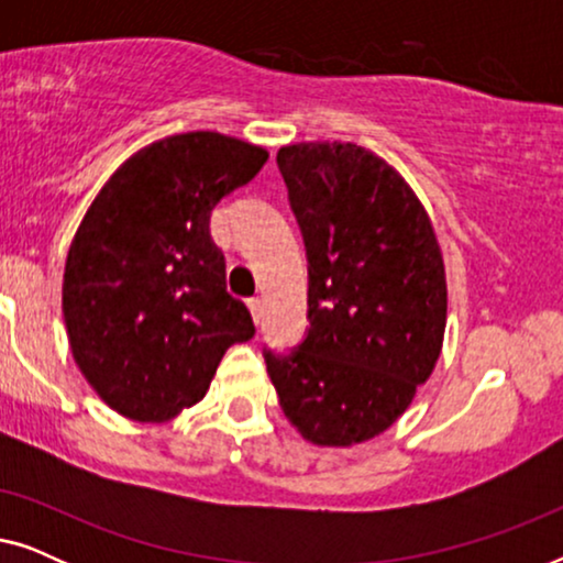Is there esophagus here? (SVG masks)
<instances>
[{"label":"esophagus","instance_id":"34e87169","mask_svg":"<svg viewBox=\"0 0 563 563\" xmlns=\"http://www.w3.org/2000/svg\"><path fill=\"white\" fill-rule=\"evenodd\" d=\"M249 310H251V314H253V322H258L264 320V302H261L258 297H253V299H249Z\"/></svg>","mask_w":563,"mask_h":563}]
</instances>
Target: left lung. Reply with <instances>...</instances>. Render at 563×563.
Here are the masks:
<instances>
[{"label":"left lung","instance_id":"obj_1","mask_svg":"<svg viewBox=\"0 0 563 563\" xmlns=\"http://www.w3.org/2000/svg\"><path fill=\"white\" fill-rule=\"evenodd\" d=\"M276 164L310 264V330L289 356L266 351V368L305 441L349 449L395 426L441 358L443 253L418 195L374 151L295 143Z\"/></svg>","mask_w":563,"mask_h":563}]
</instances>
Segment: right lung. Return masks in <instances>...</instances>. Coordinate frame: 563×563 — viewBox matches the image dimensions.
Instances as JSON below:
<instances>
[{
  "mask_svg": "<svg viewBox=\"0 0 563 563\" xmlns=\"http://www.w3.org/2000/svg\"><path fill=\"white\" fill-rule=\"evenodd\" d=\"M268 151L195 130L133 153L99 189L64 268L71 356L107 407L166 422L207 395L222 356L251 341V312L225 289L214 205Z\"/></svg>",
  "mask_w": 563,
  "mask_h": 563,
  "instance_id": "1",
  "label": "right lung"
}]
</instances>
